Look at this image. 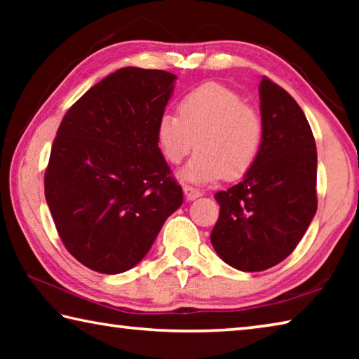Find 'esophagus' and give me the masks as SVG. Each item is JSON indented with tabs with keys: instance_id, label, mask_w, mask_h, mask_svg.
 Segmentation results:
<instances>
[{
	"instance_id": "1",
	"label": "esophagus",
	"mask_w": 359,
	"mask_h": 359,
	"mask_svg": "<svg viewBox=\"0 0 359 359\" xmlns=\"http://www.w3.org/2000/svg\"><path fill=\"white\" fill-rule=\"evenodd\" d=\"M184 193H185V196H187L188 201H193V199H196V198H199L203 194L201 191L198 190V188L190 187V185H185L184 187Z\"/></svg>"
}]
</instances>
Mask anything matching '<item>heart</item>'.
<instances>
[{
	"instance_id": "1",
	"label": "heart",
	"mask_w": 359,
	"mask_h": 359,
	"mask_svg": "<svg viewBox=\"0 0 359 359\" xmlns=\"http://www.w3.org/2000/svg\"><path fill=\"white\" fill-rule=\"evenodd\" d=\"M177 114H163L156 142L163 158L179 165L196 145L198 154L180 172L194 184L238 180L258 161L264 121L257 107L222 83L208 82L182 96Z\"/></svg>"
}]
</instances>
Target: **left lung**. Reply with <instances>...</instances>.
Here are the masks:
<instances>
[{
    "label": "left lung",
    "instance_id": "1",
    "mask_svg": "<svg viewBox=\"0 0 359 359\" xmlns=\"http://www.w3.org/2000/svg\"><path fill=\"white\" fill-rule=\"evenodd\" d=\"M259 101L264 139L258 161L238 185L215 194L220 215L210 234L218 257L244 272L287 258L317 212V145L306 115L267 77Z\"/></svg>",
    "mask_w": 359,
    "mask_h": 359
}]
</instances>
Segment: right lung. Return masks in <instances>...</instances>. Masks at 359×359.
Here are the masks:
<instances>
[{"mask_svg":"<svg viewBox=\"0 0 359 359\" xmlns=\"http://www.w3.org/2000/svg\"><path fill=\"white\" fill-rule=\"evenodd\" d=\"M175 79L121 68L62 120L44 175L46 201L66 250L88 269H131L184 201L156 142Z\"/></svg>","mask_w":359,"mask_h":359,"instance_id":"right-lung-1","label":"right lung"}]
</instances>
